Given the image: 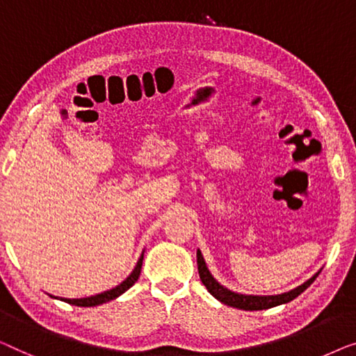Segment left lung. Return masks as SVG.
<instances>
[{"instance_id": "left-lung-1", "label": "left lung", "mask_w": 356, "mask_h": 356, "mask_svg": "<svg viewBox=\"0 0 356 356\" xmlns=\"http://www.w3.org/2000/svg\"><path fill=\"white\" fill-rule=\"evenodd\" d=\"M197 264H198V274L200 279L204 287L208 289V292L213 295L214 298H218L219 302L227 305V307H234L238 309H245V312H257V309H268L277 305H284L292 302L293 298H297L300 293L305 292L309 285L314 282V279L319 276V271L314 274L313 277H309L307 282L298 285L297 289H292L290 292L279 293V295H243V293H235L232 290H229L218 282L216 279L211 276L209 269L207 268L204 258L202 252H197Z\"/></svg>"}]
</instances>
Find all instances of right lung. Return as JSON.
Returning a JSON list of instances; mask_svg holds the SVG:
<instances>
[{
    "label": "right lung",
    "mask_w": 356,
    "mask_h": 356,
    "mask_svg": "<svg viewBox=\"0 0 356 356\" xmlns=\"http://www.w3.org/2000/svg\"><path fill=\"white\" fill-rule=\"evenodd\" d=\"M142 263H143V253L142 257L138 258L137 266L134 268V271L130 273V276L111 290H106V292L92 295V297H85V298H59V300H63V302L66 303L76 305V307H97V305L106 303L109 300L118 298L119 295H122L126 290H129L135 282H137V279L140 277V271H142ZM49 297H53V295H49ZM53 298H58V297H53Z\"/></svg>",
    "instance_id": "add662e5"
}]
</instances>
